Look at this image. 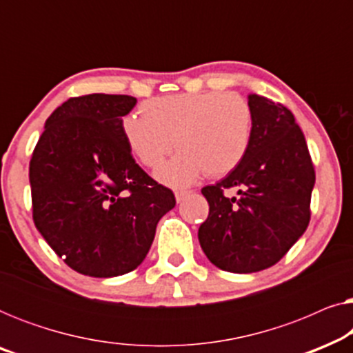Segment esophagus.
Segmentation results:
<instances>
[{
    "instance_id": "34e87169",
    "label": "esophagus",
    "mask_w": 353,
    "mask_h": 353,
    "mask_svg": "<svg viewBox=\"0 0 353 353\" xmlns=\"http://www.w3.org/2000/svg\"><path fill=\"white\" fill-rule=\"evenodd\" d=\"M191 194V191H176L175 192V197H176V202H181V201H185L188 196Z\"/></svg>"
}]
</instances>
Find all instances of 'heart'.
I'll return each instance as SVG.
<instances>
[{
    "label": "heart",
    "mask_w": 353,
    "mask_h": 353,
    "mask_svg": "<svg viewBox=\"0 0 353 353\" xmlns=\"http://www.w3.org/2000/svg\"><path fill=\"white\" fill-rule=\"evenodd\" d=\"M143 115H127L122 133L143 165L157 168L173 151L180 154L157 172L167 185L185 186L202 173L219 178L243 162L252 137V110L238 93H180L149 99Z\"/></svg>",
    "instance_id": "obj_1"
}]
</instances>
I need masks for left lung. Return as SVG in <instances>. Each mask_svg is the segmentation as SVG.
Masks as SVG:
<instances>
[{
	"mask_svg": "<svg viewBox=\"0 0 353 353\" xmlns=\"http://www.w3.org/2000/svg\"><path fill=\"white\" fill-rule=\"evenodd\" d=\"M252 137L243 162L216 185L202 188L209 216L199 226L201 248L215 267L255 273L279 262L310 221L315 170L291 110L249 94ZM230 187L240 199L226 198Z\"/></svg>",
	"mask_w": 353,
	"mask_h": 353,
	"instance_id": "obj_1",
	"label": "left lung"
}]
</instances>
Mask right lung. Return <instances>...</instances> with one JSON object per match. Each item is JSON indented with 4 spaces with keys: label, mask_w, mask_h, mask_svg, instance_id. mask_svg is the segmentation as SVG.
I'll use <instances>...</instances> for the list:
<instances>
[{
    "label": "right lung",
    "mask_w": 353,
    "mask_h": 353,
    "mask_svg": "<svg viewBox=\"0 0 353 353\" xmlns=\"http://www.w3.org/2000/svg\"><path fill=\"white\" fill-rule=\"evenodd\" d=\"M127 94L67 99L45 123L30 161L33 221L51 249L86 276L133 272L159 220L175 207L168 188L134 162L122 119Z\"/></svg>",
    "instance_id": "obj_1"
}]
</instances>
